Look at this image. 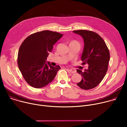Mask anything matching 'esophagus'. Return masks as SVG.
<instances>
[{
	"instance_id": "obj_1",
	"label": "esophagus",
	"mask_w": 127,
	"mask_h": 127,
	"mask_svg": "<svg viewBox=\"0 0 127 127\" xmlns=\"http://www.w3.org/2000/svg\"><path fill=\"white\" fill-rule=\"evenodd\" d=\"M68 71H69L70 73H73V74H74V73H75L76 72V70H75V69H67Z\"/></svg>"
}]
</instances>
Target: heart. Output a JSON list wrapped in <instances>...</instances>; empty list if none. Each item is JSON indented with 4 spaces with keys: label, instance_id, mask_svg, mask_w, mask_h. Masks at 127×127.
<instances>
[{
    "label": "heart",
    "instance_id": "b5f03b06",
    "mask_svg": "<svg viewBox=\"0 0 127 127\" xmlns=\"http://www.w3.org/2000/svg\"><path fill=\"white\" fill-rule=\"evenodd\" d=\"M72 43H78V42H77L76 41H73V42H72Z\"/></svg>",
    "mask_w": 127,
    "mask_h": 127
}]
</instances>
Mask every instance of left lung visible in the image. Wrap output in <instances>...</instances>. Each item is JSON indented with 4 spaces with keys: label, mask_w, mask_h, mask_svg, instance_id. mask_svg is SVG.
I'll list each match as a JSON object with an SVG mask.
<instances>
[{
    "label": "left lung",
    "mask_w": 127,
    "mask_h": 127,
    "mask_svg": "<svg viewBox=\"0 0 127 127\" xmlns=\"http://www.w3.org/2000/svg\"><path fill=\"white\" fill-rule=\"evenodd\" d=\"M83 38L84 47L81 55L82 64H89L84 72L77 69L82 77L78 83L80 88L89 90L95 88L103 79L108 70L110 53L103 39L96 32L87 30L74 31Z\"/></svg>",
    "instance_id": "1"
}]
</instances>
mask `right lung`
<instances>
[{"instance_id": "add662e5", "label": "right lung", "mask_w": 127, "mask_h": 127, "mask_svg": "<svg viewBox=\"0 0 127 127\" xmlns=\"http://www.w3.org/2000/svg\"><path fill=\"white\" fill-rule=\"evenodd\" d=\"M55 32L43 31L27 37L19 48L18 65L27 83L34 88H42L55 78L60 65L46 64L47 57L53 45L63 36Z\"/></svg>"}]
</instances>
